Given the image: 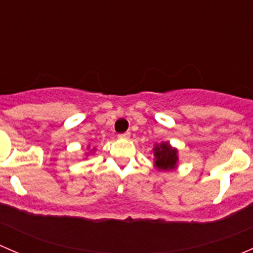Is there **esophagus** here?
I'll return each instance as SVG.
<instances>
[{"mask_svg":"<svg viewBox=\"0 0 253 253\" xmlns=\"http://www.w3.org/2000/svg\"><path fill=\"white\" fill-rule=\"evenodd\" d=\"M120 138H129V137H131V132H125V133H121L120 134Z\"/></svg>","mask_w":253,"mask_h":253,"instance_id":"1","label":"esophagus"}]
</instances>
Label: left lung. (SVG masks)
I'll return each instance as SVG.
<instances>
[{
  "label": "left lung",
  "instance_id": "1",
  "mask_svg": "<svg viewBox=\"0 0 253 253\" xmlns=\"http://www.w3.org/2000/svg\"><path fill=\"white\" fill-rule=\"evenodd\" d=\"M154 163L155 168L164 171L175 169L177 167V149L172 148L168 142H162L160 144H155L154 149Z\"/></svg>",
  "mask_w": 253,
  "mask_h": 253
}]
</instances>
